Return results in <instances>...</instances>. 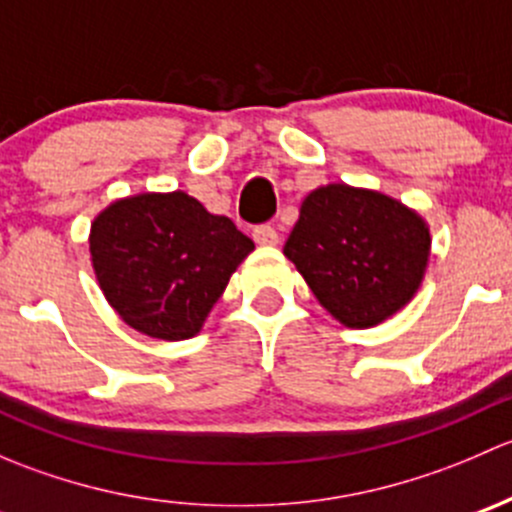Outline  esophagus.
I'll return each instance as SVG.
<instances>
[{
	"label": "esophagus",
	"instance_id": "esophagus-1",
	"mask_svg": "<svg viewBox=\"0 0 512 512\" xmlns=\"http://www.w3.org/2000/svg\"><path fill=\"white\" fill-rule=\"evenodd\" d=\"M252 237H255L257 245H277V230L272 225H257L255 230H252Z\"/></svg>",
	"mask_w": 512,
	"mask_h": 512
}]
</instances>
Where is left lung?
Listing matches in <instances>:
<instances>
[{"label": "left lung", "instance_id": "obj_1", "mask_svg": "<svg viewBox=\"0 0 512 512\" xmlns=\"http://www.w3.org/2000/svg\"><path fill=\"white\" fill-rule=\"evenodd\" d=\"M431 252V232L399 200L344 183L302 200L285 242L314 297L334 319L369 329L414 299Z\"/></svg>", "mask_w": 512, "mask_h": 512}]
</instances>
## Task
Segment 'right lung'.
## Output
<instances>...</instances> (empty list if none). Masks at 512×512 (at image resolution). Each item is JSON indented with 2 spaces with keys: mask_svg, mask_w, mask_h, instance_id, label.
Segmentation results:
<instances>
[{
  "mask_svg": "<svg viewBox=\"0 0 512 512\" xmlns=\"http://www.w3.org/2000/svg\"><path fill=\"white\" fill-rule=\"evenodd\" d=\"M98 287L136 332L190 339L255 242L183 190L138 193L96 215L89 235Z\"/></svg>",
  "mask_w": 512,
  "mask_h": 512,
  "instance_id": "1",
  "label": "right lung"
}]
</instances>
